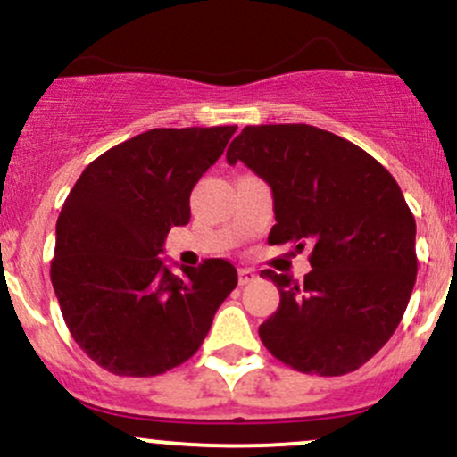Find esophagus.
Here are the masks:
<instances>
[{"label": "esophagus", "instance_id": "34e87169", "mask_svg": "<svg viewBox=\"0 0 457 457\" xmlns=\"http://www.w3.org/2000/svg\"><path fill=\"white\" fill-rule=\"evenodd\" d=\"M253 279H255V270H252V269H240L238 270V284L240 286L252 284Z\"/></svg>", "mask_w": 457, "mask_h": 457}]
</instances>
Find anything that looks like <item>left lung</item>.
Here are the masks:
<instances>
[{
    "label": "left lung",
    "mask_w": 457,
    "mask_h": 457,
    "mask_svg": "<svg viewBox=\"0 0 457 457\" xmlns=\"http://www.w3.org/2000/svg\"><path fill=\"white\" fill-rule=\"evenodd\" d=\"M273 190L270 245L312 243L303 282L262 270L279 308L258 334L279 362L345 375L397 329L416 282V223L373 155L305 123L247 125L228 149Z\"/></svg>",
    "instance_id": "obj_1"
}]
</instances>
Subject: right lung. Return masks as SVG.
<instances>
[{"mask_svg": "<svg viewBox=\"0 0 457 457\" xmlns=\"http://www.w3.org/2000/svg\"><path fill=\"white\" fill-rule=\"evenodd\" d=\"M237 132L155 128L84 169L56 223L52 284L79 349L114 375L152 378L202 347L214 312L237 288L228 260L175 275L164 238L190 219V190Z\"/></svg>", "mask_w": 457, "mask_h": 457, "instance_id": "add662e5", "label": "right lung"}]
</instances>
